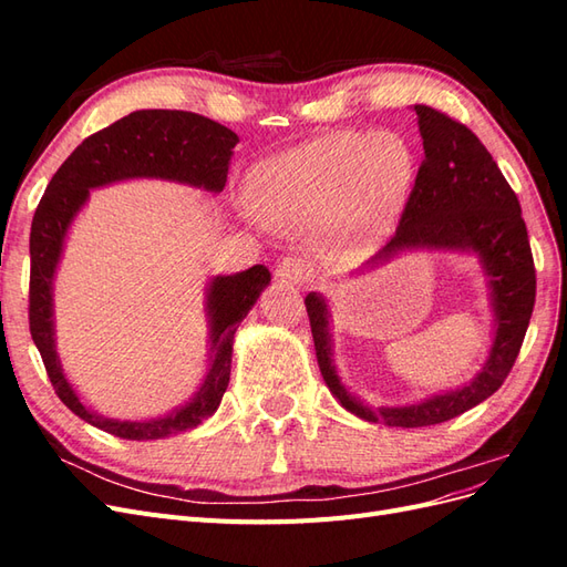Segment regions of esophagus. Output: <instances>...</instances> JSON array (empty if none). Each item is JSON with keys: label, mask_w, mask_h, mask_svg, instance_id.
<instances>
[{"label": "esophagus", "mask_w": 567, "mask_h": 567, "mask_svg": "<svg viewBox=\"0 0 567 567\" xmlns=\"http://www.w3.org/2000/svg\"><path fill=\"white\" fill-rule=\"evenodd\" d=\"M277 274L281 279H288L293 284H305L307 279H310L312 267L300 255H286L284 260L277 265Z\"/></svg>", "instance_id": "obj_1"}]
</instances>
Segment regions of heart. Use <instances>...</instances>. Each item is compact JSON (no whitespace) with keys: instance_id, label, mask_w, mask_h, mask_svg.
<instances>
[{"instance_id":"b5f03b06","label":"heart","mask_w":567,"mask_h":567,"mask_svg":"<svg viewBox=\"0 0 567 567\" xmlns=\"http://www.w3.org/2000/svg\"><path fill=\"white\" fill-rule=\"evenodd\" d=\"M411 175L414 156L400 134H326L262 169V210L286 231H305L326 217V241L352 246L381 227Z\"/></svg>"}]
</instances>
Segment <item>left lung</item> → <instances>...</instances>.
<instances>
[{
	"label": "left lung",
	"mask_w": 567,
	"mask_h": 567,
	"mask_svg": "<svg viewBox=\"0 0 567 567\" xmlns=\"http://www.w3.org/2000/svg\"><path fill=\"white\" fill-rule=\"evenodd\" d=\"M414 111L423 136V161L404 203L398 231L375 260L414 246L477 252L492 277L496 312V336L485 369L461 390L421 404L371 411L338 381L331 364L326 302L317 293L305 298L317 362L336 400L359 419L398 427L444 423L499 390L516 364L537 296L535 260L520 203L489 151L456 117L425 104H416Z\"/></svg>",
	"instance_id": "1"
}]
</instances>
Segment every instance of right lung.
Listing matches in <instances>:
<instances>
[{
  "instance_id": "right-lung-1",
  "label": "right lung",
  "mask_w": 567,
  "mask_h": 567,
  "mask_svg": "<svg viewBox=\"0 0 567 567\" xmlns=\"http://www.w3.org/2000/svg\"><path fill=\"white\" fill-rule=\"evenodd\" d=\"M238 136L210 117L188 111H136L87 136L59 173L51 177L30 227V336L59 400L101 431L123 440H163L210 419L229 385L231 346L238 323L250 312L260 290L269 284V269L255 265L231 277H217L210 286L208 310L213 317V364L192 402L165 419L113 421L94 414L80 402L65 381L54 350L51 326V279L61 257L63 238L90 188L130 177H163L221 192L227 184L231 148Z\"/></svg>"
}]
</instances>
